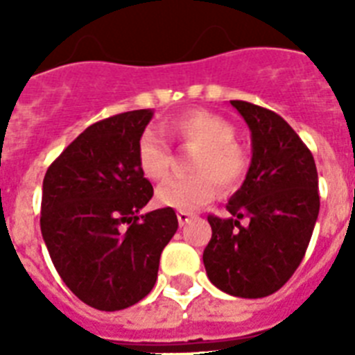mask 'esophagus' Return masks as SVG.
<instances>
[{
  "label": "esophagus",
  "mask_w": 355,
  "mask_h": 355,
  "mask_svg": "<svg viewBox=\"0 0 355 355\" xmlns=\"http://www.w3.org/2000/svg\"><path fill=\"white\" fill-rule=\"evenodd\" d=\"M177 217H178V225H180V227H184V225H188L189 219L193 217V214H191V211H178Z\"/></svg>",
  "instance_id": "esophagus-1"
}]
</instances>
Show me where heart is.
<instances>
[{"instance_id":"1","label":"heart","mask_w":355,"mask_h":355,"mask_svg":"<svg viewBox=\"0 0 355 355\" xmlns=\"http://www.w3.org/2000/svg\"><path fill=\"white\" fill-rule=\"evenodd\" d=\"M166 130L182 144L199 149L193 156V177H173L156 191L162 206L191 211L216 197V182L223 191H232L248 171V156L236 139V127L228 119L206 110H189L166 125ZM136 162L149 180L167 177L171 150L155 130H145L138 139Z\"/></svg>"}]
</instances>
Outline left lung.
I'll list each match as a JSON object with an SVG mask.
<instances>
[{
    "instance_id": "8db88e82",
    "label": "left lung",
    "mask_w": 355,
    "mask_h": 355,
    "mask_svg": "<svg viewBox=\"0 0 355 355\" xmlns=\"http://www.w3.org/2000/svg\"><path fill=\"white\" fill-rule=\"evenodd\" d=\"M250 128L252 160L230 197L227 219L208 216L206 275L241 298L278 291L302 261L319 217V177L311 150L272 110L230 101Z\"/></svg>"
}]
</instances>
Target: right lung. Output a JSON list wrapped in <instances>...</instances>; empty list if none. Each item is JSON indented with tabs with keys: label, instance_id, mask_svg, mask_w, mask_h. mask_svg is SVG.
<instances>
[{
	"label": "right lung",
	"instance_id": "1",
	"mask_svg": "<svg viewBox=\"0 0 355 355\" xmlns=\"http://www.w3.org/2000/svg\"><path fill=\"white\" fill-rule=\"evenodd\" d=\"M150 119L144 108L94 123L44 177L40 228L53 265L75 297L101 311L149 295L178 228L173 208L139 214L153 186L136 147Z\"/></svg>",
	"mask_w": 355,
	"mask_h": 355
}]
</instances>
